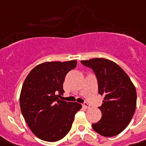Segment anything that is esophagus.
I'll return each instance as SVG.
<instances>
[{"mask_svg": "<svg viewBox=\"0 0 146 146\" xmlns=\"http://www.w3.org/2000/svg\"><path fill=\"white\" fill-rule=\"evenodd\" d=\"M83 107L84 108V109H89V108H90V105H89L88 102H84V103L83 104Z\"/></svg>", "mask_w": 146, "mask_h": 146, "instance_id": "1", "label": "esophagus"}]
</instances>
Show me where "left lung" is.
<instances>
[{"label": "left lung", "instance_id": "1", "mask_svg": "<svg viewBox=\"0 0 146 146\" xmlns=\"http://www.w3.org/2000/svg\"><path fill=\"white\" fill-rule=\"evenodd\" d=\"M81 63L93 70L98 80V93L104 96L98 107L102 118L92 127L105 137L117 135L130 123L135 112V85L122 68L113 61L96 58L83 60Z\"/></svg>", "mask_w": 146, "mask_h": 146}]
</instances>
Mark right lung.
<instances>
[{
  "label": "right lung",
  "instance_id": "add662e5",
  "mask_svg": "<svg viewBox=\"0 0 146 146\" xmlns=\"http://www.w3.org/2000/svg\"><path fill=\"white\" fill-rule=\"evenodd\" d=\"M76 60L47 62L34 67L23 84L20 108L27 125L37 138L56 141L72 127L74 116L82 106L61 100L66 75Z\"/></svg>",
  "mask_w": 146,
  "mask_h": 146
}]
</instances>
